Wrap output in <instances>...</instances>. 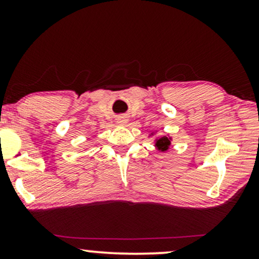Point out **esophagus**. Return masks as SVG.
Listing matches in <instances>:
<instances>
[{
  "label": "esophagus",
  "mask_w": 259,
  "mask_h": 259,
  "mask_svg": "<svg viewBox=\"0 0 259 259\" xmlns=\"http://www.w3.org/2000/svg\"><path fill=\"white\" fill-rule=\"evenodd\" d=\"M127 122V119L125 118V116H119L118 119V123H120V125H123V123Z\"/></svg>",
  "instance_id": "obj_1"
}]
</instances>
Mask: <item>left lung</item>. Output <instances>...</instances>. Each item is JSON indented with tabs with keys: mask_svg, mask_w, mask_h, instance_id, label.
I'll use <instances>...</instances> for the list:
<instances>
[{
	"mask_svg": "<svg viewBox=\"0 0 259 259\" xmlns=\"http://www.w3.org/2000/svg\"><path fill=\"white\" fill-rule=\"evenodd\" d=\"M168 146H169V140L166 137H162L157 141V147L159 150L166 151L168 148Z\"/></svg>",
	"mask_w": 259,
	"mask_h": 259,
	"instance_id": "1",
	"label": "left lung"
}]
</instances>
